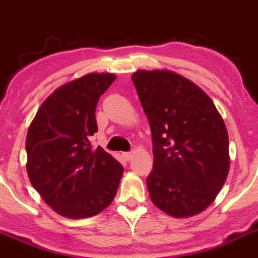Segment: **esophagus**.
Wrapping results in <instances>:
<instances>
[{
    "label": "esophagus",
    "instance_id": "obj_1",
    "mask_svg": "<svg viewBox=\"0 0 258 258\" xmlns=\"http://www.w3.org/2000/svg\"><path fill=\"white\" fill-rule=\"evenodd\" d=\"M132 155H134V153H132V151H128V153H123V158L126 159V160H130V159L132 158Z\"/></svg>",
    "mask_w": 258,
    "mask_h": 258
}]
</instances>
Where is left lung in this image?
<instances>
[{
    "instance_id": "obj_1",
    "label": "left lung",
    "mask_w": 258,
    "mask_h": 258,
    "mask_svg": "<svg viewBox=\"0 0 258 258\" xmlns=\"http://www.w3.org/2000/svg\"><path fill=\"white\" fill-rule=\"evenodd\" d=\"M131 78L153 137L154 165L146 178L151 201L174 218L197 215L229 172L223 118L205 91L175 72L139 70Z\"/></svg>"
}]
</instances>
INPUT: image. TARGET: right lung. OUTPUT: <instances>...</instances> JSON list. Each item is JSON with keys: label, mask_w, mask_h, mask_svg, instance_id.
<instances>
[{"label": "right lung", "mask_w": 258, "mask_h": 258, "mask_svg": "<svg viewBox=\"0 0 258 258\" xmlns=\"http://www.w3.org/2000/svg\"><path fill=\"white\" fill-rule=\"evenodd\" d=\"M114 80L113 74H88L59 86L29 126V179L48 205L66 218L96 215L117 194L123 167L90 144L98 131V100Z\"/></svg>", "instance_id": "1"}]
</instances>
